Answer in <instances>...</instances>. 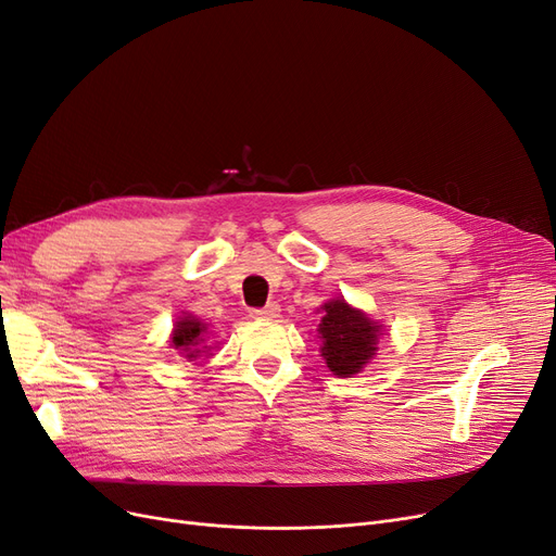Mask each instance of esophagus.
<instances>
[{
	"instance_id": "esophagus-1",
	"label": "esophagus",
	"mask_w": 556,
	"mask_h": 556,
	"mask_svg": "<svg viewBox=\"0 0 556 556\" xmlns=\"http://www.w3.org/2000/svg\"><path fill=\"white\" fill-rule=\"evenodd\" d=\"M278 313H280L278 303H266L264 307H253L251 317L253 319H274V317H278Z\"/></svg>"
}]
</instances>
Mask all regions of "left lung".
I'll list each match as a JSON object with an SVG mask.
<instances>
[{
	"label": "left lung",
	"instance_id": "8db88e82",
	"mask_svg": "<svg viewBox=\"0 0 556 556\" xmlns=\"http://www.w3.org/2000/svg\"><path fill=\"white\" fill-rule=\"evenodd\" d=\"M319 336L328 369L338 376H351L371 361L379 342V326L369 321L361 309L346 305L344 299H336L324 305Z\"/></svg>",
	"mask_w": 556,
	"mask_h": 556
}]
</instances>
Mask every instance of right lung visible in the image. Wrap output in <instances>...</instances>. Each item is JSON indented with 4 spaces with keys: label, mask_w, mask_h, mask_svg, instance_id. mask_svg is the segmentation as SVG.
Listing matches in <instances>:
<instances>
[{
    "label": "right lung",
    "mask_w": 556,
    "mask_h": 556,
    "mask_svg": "<svg viewBox=\"0 0 556 556\" xmlns=\"http://www.w3.org/2000/svg\"><path fill=\"white\" fill-rule=\"evenodd\" d=\"M203 332H205V324L198 321L193 317H185L175 324L173 330V346L177 351L185 353L187 361H195L198 355L203 353L205 346L203 344Z\"/></svg>",
    "instance_id": "1"
}]
</instances>
